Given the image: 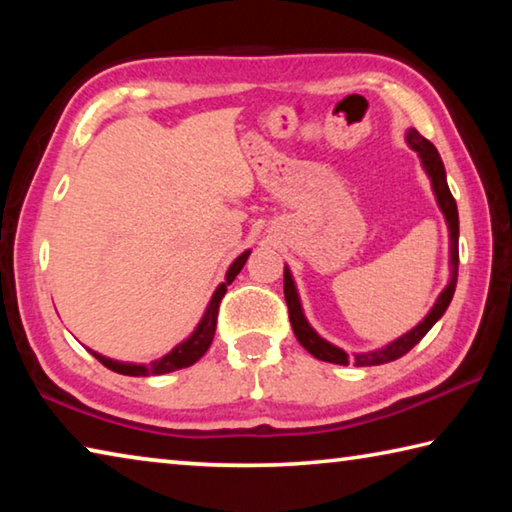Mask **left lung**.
Returning a JSON list of instances; mask_svg holds the SVG:
<instances>
[{"label": "left lung", "mask_w": 512, "mask_h": 512, "mask_svg": "<svg viewBox=\"0 0 512 512\" xmlns=\"http://www.w3.org/2000/svg\"><path fill=\"white\" fill-rule=\"evenodd\" d=\"M404 140L415 153H418L422 169H424V173H427V178L431 183V192H433V196H436L438 210L445 216L447 232H449V280L445 284V289L440 291L436 302H433L429 314L424 316L413 329H409V332L397 336L395 341L384 345V348L348 354L343 348H339V345H334L327 339H323V336H320L316 329L309 325L305 311H302L296 280H293L291 268L284 264V300H287V305H289V320H291L293 334H296V339L300 341L302 348H305L309 354H314V357L320 361L339 363V366H348V363H352V366H379V363L400 359L402 354H406L413 348V345H418L422 341V336L427 334L440 318H443V314L449 307V302H452V298H454L456 280H458V207H456L452 192H449L445 164H443V160H440V153L436 146H433L429 140H424V137L415 131V128H409V131H406Z\"/></svg>", "instance_id": "1"}]
</instances>
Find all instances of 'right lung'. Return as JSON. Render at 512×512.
Masks as SVG:
<instances>
[{"label": "right lung", "mask_w": 512, "mask_h": 512, "mask_svg": "<svg viewBox=\"0 0 512 512\" xmlns=\"http://www.w3.org/2000/svg\"><path fill=\"white\" fill-rule=\"evenodd\" d=\"M250 255V248L244 250L235 262L228 266V271H225V280L219 284V287L214 289L210 302H207L205 307V314L203 318L198 320V325L194 327V332L187 336L185 341H180L176 348H171V352L164 354V357L155 359L151 363H131V361H117V359H110V357H103V354L90 350L94 357H97L103 366L119 372V375H128V377H149V375H167V372L173 370H180V368H189L194 366V363L203 357V354L210 350L212 339H214V329H216V314H219V305H221V298L225 296V291L232 284V280L239 275L241 268H244L246 259Z\"/></svg>", "instance_id": "1"}]
</instances>
